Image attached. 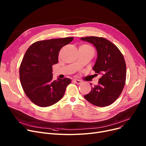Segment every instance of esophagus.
Returning <instances> with one entry per match:
<instances>
[{"instance_id": "34e87169", "label": "esophagus", "mask_w": 146, "mask_h": 146, "mask_svg": "<svg viewBox=\"0 0 146 146\" xmlns=\"http://www.w3.org/2000/svg\"><path fill=\"white\" fill-rule=\"evenodd\" d=\"M73 81H74L75 83L77 84H80L82 83V81H81L78 80H74Z\"/></svg>"}]
</instances>
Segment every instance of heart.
Instances as JSON below:
<instances>
[{
	"instance_id": "heart-1",
	"label": "heart",
	"mask_w": 146,
	"mask_h": 146,
	"mask_svg": "<svg viewBox=\"0 0 146 146\" xmlns=\"http://www.w3.org/2000/svg\"><path fill=\"white\" fill-rule=\"evenodd\" d=\"M80 47L86 50H94L93 47L89 44H83Z\"/></svg>"
}]
</instances>
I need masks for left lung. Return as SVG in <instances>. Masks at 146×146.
<instances>
[{"label": "left lung", "instance_id": "1", "mask_svg": "<svg viewBox=\"0 0 146 146\" xmlns=\"http://www.w3.org/2000/svg\"><path fill=\"white\" fill-rule=\"evenodd\" d=\"M81 39L94 44L98 57L93 67L96 75L102 76L98 84L84 98L89 102L99 107L113 104L121 94L126 78V65L123 54L110 41L103 37L90 36Z\"/></svg>", "mask_w": 146, "mask_h": 146}]
</instances>
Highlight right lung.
Wrapping results in <instances>:
<instances>
[{"label": "right lung", "instance_id": "1", "mask_svg": "<svg viewBox=\"0 0 146 146\" xmlns=\"http://www.w3.org/2000/svg\"><path fill=\"white\" fill-rule=\"evenodd\" d=\"M74 37L38 41L26 51L19 68L20 82L26 96L35 105L47 107L63 97L71 80L52 81V67L58 62L60 50Z\"/></svg>", "mask_w": 146, "mask_h": 146}]
</instances>
